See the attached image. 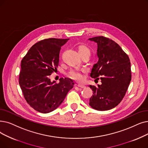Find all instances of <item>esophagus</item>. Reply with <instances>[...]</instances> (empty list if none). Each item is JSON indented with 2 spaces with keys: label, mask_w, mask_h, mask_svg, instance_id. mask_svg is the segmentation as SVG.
<instances>
[{
  "label": "esophagus",
  "mask_w": 148,
  "mask_h": 148,
  "mask_svg": "<svg viewBox=\"0 0 148 148\" xmlns=\"http://www.w3.org/2000/svg\"><path fill=\"white\" fill-rule=\"evenodd\" d=\"M77 86L79 88H85V86L84 85H82V84H78Z\"/></svg>",
  "instance_id": "obj_1"
}]
</instances>
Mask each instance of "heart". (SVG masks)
<instances>
[{
	"instance_id": "1",
	"label": "heart",
	"mask_w": 148,
	"mask_h": 148,
	"mask_svg": "<svg viewBox=\"0 0 148 148\" xmlns=\"http://www.w3.org/2000/svg\"><path fill=\"white\" fill-rule=\"evenodd\" d=\"M77 53L81 58L84 56L89 57L90 54H91L89 49L87 47L83 45H79L77 48ZM68 76L70 78L77 81H82L83 78L82 73L77 70L71 71L68 73Z\"/></svg>"
}]
</instances>
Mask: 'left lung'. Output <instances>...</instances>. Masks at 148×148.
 Returning <instances> with one entry per match:
<instances>
[{
  "mask_svg": "<svg viewBox=\"0 0 148 148\" xmlns=\"http://www.w3.org/2000/svg\"><path fill=\"white\" fill-rule=\"evenodd\" d=\"M88 40L97 43L99 58L90 75L95 80L100 77L101 82L97 86H89L93 91L89 105L95 110H110L121 102L130 84V60L119 45L110 38L99 36Z\"/></svg>",
  "mask_w": 148,
  "mask_h": 148,
  "instance_id": "obj_1",
  "label": "left lung"
}]
</instances>
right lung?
Listing matches in <instances>:
<instances>
[{"label":"right lung","instance_id":"add662e5","mask_svg":"<svg viewBox=\"0 0 148 148\" xmlns=\"http://www.w3.org/2000/svg\"><path fill=\"white\" fill-rule=\"evenodd\" d=\"M69 38H50L34 44L21 61L19 85L28 103L36 111L49 113L63 101L74 83L61 78L59 83L49 75L57 70L61 47Z\"/></svg>","mask_w":148,"mask_h":148}]
</instances>
